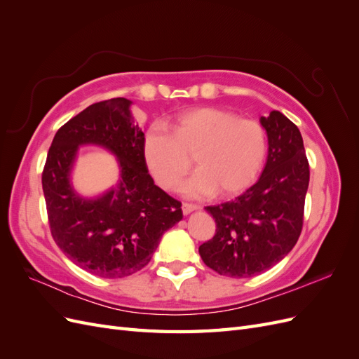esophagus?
<instances>
[{
	"label": "esophagus",
	"instance_id": "1",
	"mask_svg": "<svg viewBox=\"0 0 359 359\" xmlns=\"http://www.w3.org/2000/svg\"><path fill=\"white\" fill-rule=\"evenodd\" d=\"M196 210H199L198 205H194V203H182V214L184 215H189L190 212L196 211Z\"/></svg>",
	"mask_w": 359,
	"mask_h": 359
}]
</instances>
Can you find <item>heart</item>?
I'll use <instances>...</instances> for the list:
<instances>
[{"label":"heart","instance_id":"b5f03b06","mask_svg":"<svg viewBox=\"0 0 359 359\" xmlns=\"http://www.w3.org/2000/svg\"><path fill=\"white\" fill-rule=\"evenodd\" d=\"M166 130H151L142 145L145 165L165 190L180 189L190 158L198 169L182 189L190 198L235 196L252 186L264 168L268 137L256 119L194 107L168 119Z\"/></svg>","mask_w":359,"mask_h":359}]
</instances>
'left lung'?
Here are the masks:
<instances>
[{"instance_id":"1","label":"left lung","mask_w":359,"mask_h":359,"mask_svg":"<svg viewBox=\"0 0 359 359\" xmlns=\"http://www.w3.org/2000/svg\"><path fill=\"white\" fill-rule=\"evenodd\" d=\"M268 157L255 186L235 201L206 206L215 220L212 240L199 247L206 266L220 276L253 277L278 264L297 244L310 169L298 127L273 111L260 116Z\"/></svg>"}]
</instances>
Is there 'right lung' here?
Listing matches in <instances>:
<instances>
[{
  "label": "right lung",
  "instance_id": "add662e5",
  "mask_svg": "<svg viewBox=\"0 0 359 359\" xmlns=\"http://www.w3.org/2000/svg\"><path fill=\"white\" fill-rule=\"evenodd\" d=\"M124 97L94 103L53 137L41 175L50 233L72 262L103 278L142 269L160 238L182 219L181 202L154 184L144 161V132ZM97 144L118 160L120 178L95 198L74 190L71 170L79 147Z\"/></svg>",
  "mask_w": 359,
  "mask_h": 359
}]
</instances>
